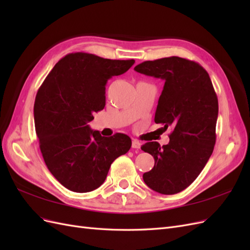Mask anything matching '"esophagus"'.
<instances>
[{"mask_svg":"<svg viewBox=\"0 0 250 250\" xmlns=\"http://www.w3.org/2000/svg\"><path fill=\"white\" fill-rule=\"evenodd\" d=\"M131 147L133 149H140L141 148V143L139 141H137V140H133L132 144H131Z\"/></svg>","mask_w":250,"mask_h":250,"instance_id":"34e87169","label":"esophagus"}]
</instances>
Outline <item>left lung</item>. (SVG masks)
I'll return each instance as SVG.
<instances>
[{"mask_svg": "<svg viewBox=\"0 0 250 250\" xmlns=\"http://www.w3.org/2000/svg\"><path fill=\"white\" fill-rule=\"evenodd\" d=\"M134 70L165 80L154 122L172 127L168 145L148 142L141 147L154 157L143 179L157 193L177 194L198 177L213 153L218 118L213 83L198 62L178 56L147 60Z\"/></svg>", "mask_w": 250, "mask_h": 250, "instance_id": "8db88e82", "label": "left lung"}]
</instances>
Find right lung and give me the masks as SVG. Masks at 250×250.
Wrapping results in <instances>:
<instances>
[{
	"label": "right lung",
	"instance_id": "obj_1",
	"mask_svg": "<svg viewBox=\"0 0 250 250\" xmlns=\"http://www.w3.org/2000/svg\"><path fill=\"white\" fill-rule=\"evenodd\" d=\"M133 63V59L70 53L37 90L34 124L41 152L52 175L70 191L96 190L104 183L112 162L131 147L128 135L105 138L90 130L87 123L105 106L108 79L124 74Z\"/></svg>",
	"mask_w": 250,
	"mask_h": 250
}]
</instances>
